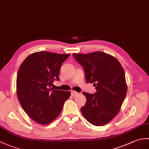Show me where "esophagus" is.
I'll use <instances>...</instances> for the list:
<instances>
[{"mask_svg":"<svg viewBox=\"0 0 149 149\" xmlns=\"http://www.w3.org/2000/svg\"><path fill=\"white\" fill-rule=\"evenodd\" d=\"M71 95L72 96H74V97H75V96L78 95V93L76 91H71Z\"/></svg>","mask_w":149,"mask_h":149,"instance_id":"esophagus-1","label":"esophagus"}]
</instances>
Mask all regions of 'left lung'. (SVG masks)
Wrapping results in <instances>:
<instances>
[{"label":"left lung","instance_id":"obj_1","mask_svg":"<svg viewBox=\"0 0 149 149\" xmlns=\"http://www.w3.org/2000/svg\"><path fill=\"white\" fill-rule=\"evenodd\" d=\"M84 70L86 82L94 83L96 92H83L86 104L81 110L84 118L95 126H103L116 117L126 97L127 86L124 69L111 55L101 51L74 53Z\"/></svg>","mask_w":149,"mask_h":149}]
</instances>
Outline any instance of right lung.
<instances>
[{"instance_id": "right-lung-1", "label": "right lung", "mask_w": 149, "mask_h": 149, "mask_svg": "<svg viewBox=\"0 0 149 149\" xmlns=\"http://www.w3.org/2000/svg\"><path fill=\"white\" fill-rule=\"evenodd\" d=\"M69 54L40 51L29 55L20 65L16 78L19 102L27 115L40 124L51 123L60 115L70 91L54 90L62 63Z\"/></svg>"}]
</instances>
